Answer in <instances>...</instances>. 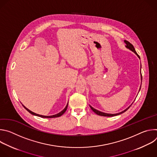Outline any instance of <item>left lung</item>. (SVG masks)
I'll list each match as a JSON object with an SVG mask.
<instances>
[{
	"label": "left lung",
	"mask_w": 157,
	"mask_h": 157,
	"mask_svg": "<svg viewBox=\"0 0 157 157\" xmlns=\"http://www.w3.org/2000/svg\"><path fill=\"white\" fill-rule=\"evenodd\" d=\"M124 43L126 44V45H125V47L127 48H128V49H129L130 51H132V52H133L134 53H135L138 57H139V59H140V56H139V55L137 53V52H136V50H135V48H134V47H133V46L132 45V44L130 43V42H128V41H127V40H124ZM140 70H141V67H140ZM140 74H141V72H140ZM141 75V84H142V74L140 75ZM140 88H141V85H140V89H139V91H140ZM134 102V101H133ZM133 102L127 107V108H126L125 110H122V112H121V113H117V114H108V113H103V112H101V111H99V110H97V109H94V108H93L92 106H91L90 105H89V106H90V107H91V109L93 110V112H94V113L96 114H98V115H99V116H104V117H113V116H118V115H120V114H122V113H125V112L127 110H128V108L132 105V104H133Z\"/></svg>",
	"instance_id": "obj_1"
}]
</instances>
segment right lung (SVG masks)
<instances>
[{
    "label": "right lung",
    "instance_id": "1",
    "mask_svg": "<svg viewBox=\"0 0 157 157\" xmlns=\"http://www.w3.org/2000/svg\"><path fill=\"white\" fill-rule=\"evenodd\" d=\"M68 104H67V105H66V107H64V109L63 110H61V111L60 112V113H58V114H55V115H53V116H42V115H40V114H36V113H33V112L31 111L30 110H29V109H27L26 107H25L23 104H22V105L24 106V107L28 112H29V113H30L31 114L34 115V116H38V117H43V118H55V117H60L61 116H62V115L65 113V111L66 110L67 108H68Z\"/></svg>",
    "mask_w": 157,
    "mask_h": 157
}]
</instances>
